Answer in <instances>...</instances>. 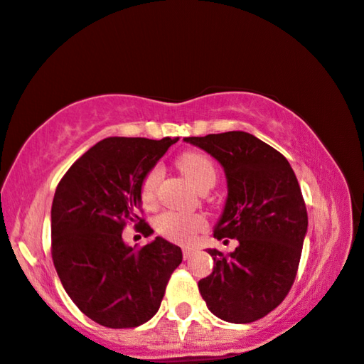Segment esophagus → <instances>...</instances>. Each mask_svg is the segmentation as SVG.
<instances>
[{
  "instance_id": "1",
  "label": "esophagus",
  "mask_w": 364,
  "mask_h": 364,
  "mask_svg": "<svg viewBox=\"0 0 364 364\" xmlns=\"http://www.w3.org/2000/svg\"><path fill=\"white\" fill-rule=\"evenodd\" d=\"M194 255V249H191V247H183V258L184 260H189L191 257Z\"/></svg>"
}]
</instances>
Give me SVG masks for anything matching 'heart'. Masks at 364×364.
Masks as SVG:
<instances>
[{
    "label": "heart",
    "instance_id": "obj_1",
    "mask_svg": "<svg viewBox=\"0 0 364 364\" xmlns=\"http://www.w3.org/2000/svg\"><path fill=\"white\" fill-rule=\"evenodd\" d=\"M176 167L188 178V181L202 193L210 189L217 181V168L212 159L202 152H184L176 159ZM162 170L159 167L151 168L141 181V200L147 207L156 204L157 186ZM205 220L199 215L180 213V212H165L156 220V230L162 236L176 242H189L197 232L204 230Z\"/></svg>",
    "mask_w": 364,
    "mask_h": 364
}]
</instances>
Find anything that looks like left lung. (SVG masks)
Returning <instances> with one entry per match:
<instances>
[{
  "label": "left lung",
  "mask_w": 364,
  "mask_h": 364,
  "mask_svg": "<svg viewBox=\"0 0 364 364\" xmlns=\"http://www.w3.org/2000/svg\"><path fill=\"white\" fill-rule=\"evenodd\" d=\"M184 141L223 167L228 197L213 237L237 239L231 254L207 250L215 264L212 274L199 281L202 299L223 321H257L286 299L297 274L308 228L297 176L282 154L250 133Z\"/></svg>",
  "instance_id": "left-lung-1"
}]
</instances>
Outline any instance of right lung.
Returning <instances> with one entry per match:
<instances>
[{"label":"right lung","mask_w":364,"mask_h":364,"mask_svg":"<svg viewBox=\"0 0 364 364\" xmlns=\"http://www.w3.org/2000/svg\"><path fill=\"white\" fill-rule=\"evenodd\" d=\"M178 138H106L59 181L51 207V254L65 292L86 316L112 329L156 315L183 260L178 245L156 237L141 249L122 239L130 221L152 230L141 212V181Z\"/></svg>","instance_id":"add662e5"}]
</instances>
